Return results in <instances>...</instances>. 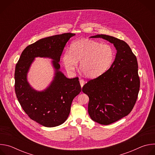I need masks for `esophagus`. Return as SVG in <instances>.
<instances>
[{"instance_id": "34e87169", "label": "esophagus", "mask_w": 155, "mask_h": 155, "mask_svg": "<svg viewBox=\"0 0 155 155\" xmlns=\"http://www.w3.org/2000/svg\"><path fill=\"white\" fill-rule=\"evenodd\" d=\"M84 83H85V81H84V80H83V79L80 80V85H81V87H82L83 86L84 84Z\"/></svg>"}]
</instances>
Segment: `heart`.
I'll return each instance as SVG.
<instances>
[{
  "label": "heart",
  "instance_id": "1",
  "mask_svg": "<svg viewBox=\"0 0 155 155\" xmlns=\"http://www.w3.org/2000/svg\"><path fill=\"white\" fill-rule=\"evenodd\" d=\"M115 59V51L108 44L80 39L73 41L69 51L64 53L62 62L68 72H74L80 61L79 68L88 78H97L111 67Z\"/></svg>",
  "mask_w": 155,
  "mask_h": 155
}]
</instances>
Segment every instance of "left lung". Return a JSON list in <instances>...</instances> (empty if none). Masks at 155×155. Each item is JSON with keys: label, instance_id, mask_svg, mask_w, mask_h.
<instances>
[{"label": "left lung", "instance_id": "left-lung-1", "mask_svg": "<svg viewBox=\"0 0 155 155\" xmlns=\"http://www.w3.org/2000/svg\"><path fill=\"white\" fill-rule=\"evenodd\" d=\"M90 38L105 39L113 43L117 50L109 69L82 87V91L89 97L88 114L91 118L108 125L127 116L136 102L140 88L137 61L123 40L104 34Z\"/></svg>", "mask_w": 155, "mask_h": 155}]
</instances>
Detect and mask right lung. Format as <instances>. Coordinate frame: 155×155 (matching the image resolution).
I'll return each mask as SVG.
<instances>
[{
    "label": "right lung",
    "mask_w": 155,
    "mask_h": 155,
    "mask_svg": "<svg viewBox=\"0 0 155 155\" xmlns=\"http://www.w3.org/2000/svg\"><path fill=\"white\" fill-rule=\"evenodd\" d=\"M75 34L64 33L40 39L22 52L16 65L15 90L25 113L32 120L45 127L58 126L65 121L73 99L81 90L78 78H68L59 71L60 58L66 43ZM37 57L51 58L55 71L51 84L41 92L33 89L27 75Z\"/></svg>",
    "instance_id": "1"
}]
</instances>
